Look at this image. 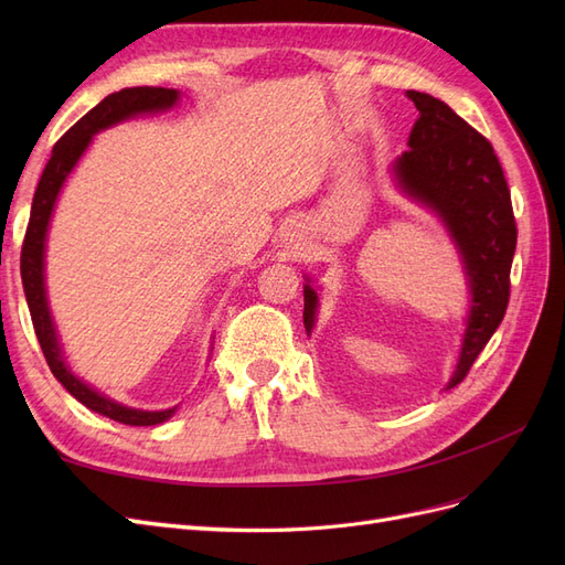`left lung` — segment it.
Here are the masks:
<instances>
[{
	"instance_id": "left-lung-1",
	"label": "left lung",
	"mask_w": 565,
	"mask_h": 565,
	"mask_svg": "<svg viewBox=\"0 0 565 565\" xmlns=\"http://www.w3.org/2000/svg\"><path fill=\"white\" fill-rule=\"evenodd\" d=\"M419 110L403 156L391 164L396 188L446 226L469 287L465 337L450 382L457 386L500 328L509 301V270L516 249V221L498 156L450 106L422 92H405ZM318 289L303 285V328L311 334Z\"/></svg>"
}]
</instances>
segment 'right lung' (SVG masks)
Returning a JSON list of instances; mask_svg holds the SVG:
<instances>
[{"label": "right lung", "mask_w": 565, "mask_h": 565, "mask_svg": "<svg viewBox=\"0 0 565 565\" xmlns=\"http://www.w3.org/2000/svg\"><path fill=\"white\" fill-rule=\"evenodd\" d=\"M181 98V92L177 89H164V87H127L122 92H115L106 96L96 108H92L84 115L75 127L65 131L63 139L51 150V160L46 162L42 179L38 183L35 198H32V210H30V224L25 231L23 252H21V278L23 289L28 299V309L32 316V324H35V334L40 339L42 353L46 363L54 372V377L65 386L73 398H77L82 405H87L94 413L104 415L108 419H115L119 424L129 426H156L172 417L179 405L169 409H136L129 405L117 403L104 393L89 386L84 380L67 365L63 355V344L56 330L54 316L49 309V297H46V233L51 224V214L58 202V195L67 177L73 174L79 158L87 152L89 143L98 131H104L113 125L125 122L136 115H156L172 110Z\"/></svg>", "instance_id": "right-lung-1"}]
</instances>
